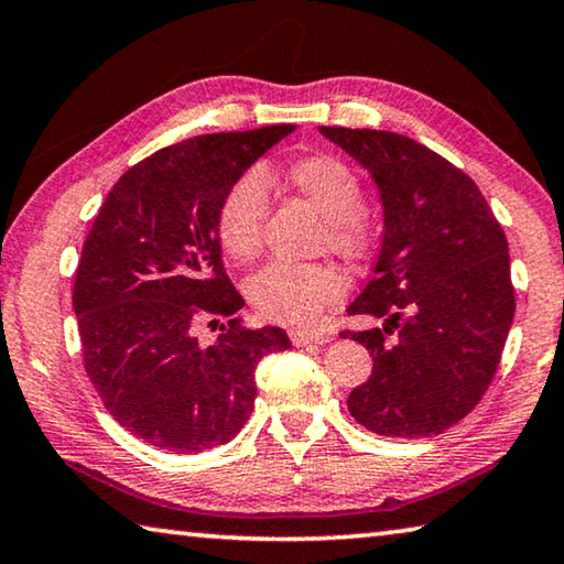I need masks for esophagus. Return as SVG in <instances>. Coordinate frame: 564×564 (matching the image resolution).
I'll list each match as a JSON object with an SVG mask.
<instances>
[{
  "label": "esophagus",
  "mask_w": 564,
  "mask_h": 564,
  "mask_svg": "<svg viewBox=\"0 0 564 564\" xmlns=\"http://www.w3.org/2000/svg\"><path fill=\"white\" fill-rule=\"evenodd\" d=\"M328 338L324 334H311V330H291V344L293 346H318L326 344Z\"/></svg>",
  "instance_id": "obj_1"
}]
</instances>
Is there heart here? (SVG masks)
<instances>
[{
	"label": "heart",
	"mask_w": 564,
	"mask_h": 564,
	"mask_svg": "<svg viewBox=\"0 0 564 564\" xmlns=\"http://www.w3.org/2000/svg\"><path fill=\"white\" fill-rule=\"evenodd\" d=\"M271 170H246L223 193L216 213L220 246L236 261L261 250ZM285 183L324 216V246L344 258H361L371 248V223L361 210L359 175L334 155H303L283 170ZM346 279L328 263H271L250 275L246 293L258 314L283 326L316 324L324 308L344 296Z\"/></svg>",
	"instance_id": "obj_1"
}]
</instances>
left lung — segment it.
Instances as JSON below:
<instances>
[{
    "label": "left lung",
    "mask_w": 564,
    "mask_h": 564,
    "mask_svg": "<svg viewBox=\"0 0 564 564\" xmlns=\"http://www.w3.org/2000/svg\"><path fill=\"white\" fill-rule=\"evenodd\" d=\"M321 135L369 170L383 205L377 265L348 306L383 326L341 334L373 356L348 411L381 436L442 434L479 404L502 359L514 318L505 230L477 183L422 142L387 130Z\"/></svg>",
    "instance_id": "1"
}]
</instances>
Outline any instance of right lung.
<instances>
[{"label": "right lung", "instance_id": "obj_1", "mask_svg": "<svg viewBox=\"0 0 564 564\" xmlns=\"http://www.w3.org/2000/svg\"><path fill=\"white\" fill-rule=\"evenodd\" d=\"M296 124L216 132L132 165L89 228L73 306L85 371L115 422L158 449L234 440L256 401V366L291 348L279 326L246 328L220 258L216 213L228 185ZM226 319L200 347L195 323Z\"/></svg>", "mask_w": 564, "mask_h": 564}]
</instances>
